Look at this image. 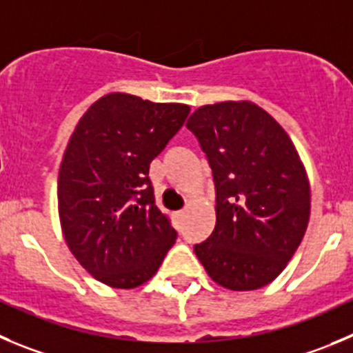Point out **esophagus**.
<instances>
[{
	"instance_id": "34e87169",
	"label": "esophagus",
	"mask_w": 353,
	"mask_h": 353,
	"mask_svg": "<svg viewBox=\"0 0 353 353\" xmlns=\"http://www.w3.org/2000/svg\"><path fill=\"white\" fill-rule=\"evenodd\" d=\"M184 216H186V210H179V212H176V217H177V219H183Z\"/></svg>"
}]
</instances>
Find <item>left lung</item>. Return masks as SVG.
I'll return each mask as SVG.
<instances>
[{
	"label": "left lung",
	"mask_w": 353,
	"mask_h": 353,
	"mask_svg": "<svg viewBox=\"0 0 353 353\" xmlns=\"http://www.w3.org/2000/svg\"><path fill=\"white\" fill-rule=\"evenodd\" d=\"M186 127L216 183V226L195 254L216 284L254 291L284 272L310 219V183L288 132L251 101L200 106Z\"/></svg>",
	"instance_id": "obj_1"
}]
</instances>
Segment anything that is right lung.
Returning a JSON list of instances; mask_svg holds the SVG:
<instances>
[{"instance_id": "right-lung-1", "label": "right lung", "mask_w": 353, "mask_h": 353, "mask_svg": "<svg viewBox=\"0 0 353 353\" xmlns=\"http://www.w3.org/2000/svg\"><path fill=\"white\" fill-rule=\"evenodd\" d=\"M188 114V104L111 92L85 111L69 137L57 181L62 235L102 284L139 288L176 242L148 172Z\"/></svg>"}]
</instances>
